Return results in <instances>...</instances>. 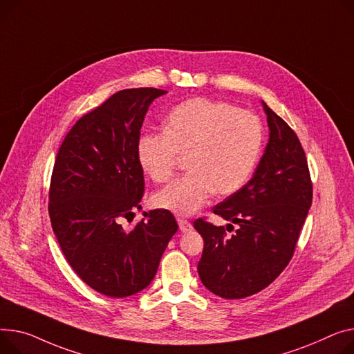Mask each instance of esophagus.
Segmentation results:
<instances>
[{"label": "esophagus", "mask_w": 354, "mask_h": 354, "mask_svg": "<svg viewBox=\"0 0 354 354\" xmlns=\"http://www.w3.org/2000/svg\"><path fill=\"white\" fill-rule=\"evenodd\" d=\"M178 225H179V230L183 232V233H185V232H189V230L192 229L191 222L183 219V218H178Z\"/></svg>", "instance_id": "esophagus-1"}]
</instances>
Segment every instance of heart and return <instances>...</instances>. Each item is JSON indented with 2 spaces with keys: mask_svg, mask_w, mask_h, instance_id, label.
Masks as SVG:
<instances>
[{
  "mask_svg": "<svg viewBox=\"0 0 354 354\" xmlns=\"http://www.w3.org/2000/svg\"><path fill=\"white\" fill-rule=\"evenodd\" d=\"M261 121L223 101L187 100L165 120V133L144 132L136 140L139 167L155 182L172 178L179 156L189 174L155 194L156 206L192 215L215 192H238L252 175L262 149Z\"/></svg>",
  "mask_w": 354,
  "mask_h": 354,
  "instance_id": "heart-1",
  "label": "heart"
}]
</instances>
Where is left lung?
I'll return each instance as SVG.
<instances>
[{"instance_id": "1", "label": "left lung", "mask_w": 354, "mask_h": 354, "mask_svg": "<svg viewBox=\"0 0 354 354\" xmlns=\"http://www.w3.org/2000/svg\"><path fill=\"white\" fill-rule=\"evenodd\" d=\"M269 142L252 179L214 206L226 229L196 219L203 238L198 273L203 286L225 299H243L268 288L293 256L309 214L313 187L295 131L262 102ZM239 227L227 237L225 230Z\"/></svg>"}]
</instances>
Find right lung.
I'll use <instances>...</instances> for the list:
<instances>
[{
  "label": "right lung",
  "instance_id": "add662e5",
  "mask_svg": "<svg viewBox=\"0 0 354 354\" xmlns=\"http://www.w3.org/2000/svg\"><path fill=\"white\" fill-rule=\"evenodd\" d=\"M167 91L132 88L113 93L84 115L57 153L48 212L68 263L85 283L109 297L144 290L178 223L167 209H140L145 182L136 140L149 105Z\"/></svg>",
  "mask_w": 354,
  "mask_h": 354
}]
</instances>
